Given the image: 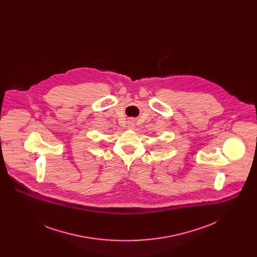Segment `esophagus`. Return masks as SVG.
I'll use <instances>...</instances> for the list:
<instances>
[{"mask_svg":"<svg viewBox=\"0 0 257 257\" xmlns=\"http://www.w3.org/2000/svg\"><path fill=\"white\" fill-rule=\"evenodd\" d=\"M133 126H134V125H133V123H129V125H128V127H129L130 129H132V128H133Z\"/></svg>","mask_w":257,"mask_h":257,"instance_id":"esophagus-1","label":"esophagus"}]
</instances>
